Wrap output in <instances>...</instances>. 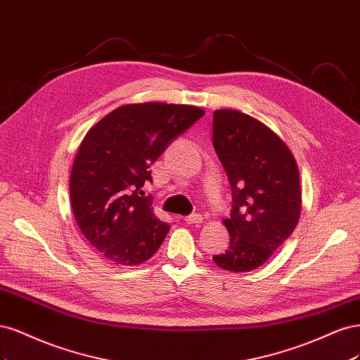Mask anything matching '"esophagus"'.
Returning a JSON list of instances; mask_svg holds the SVG:
<instances>
[{"label": "esophagus", "mask_w": 360, "mask_h": 360, "mask_svg": "<svg viewBox=\"0 0 360 360\" xmlns=\"http://www.w3.org/2000/svg\"><path fill=\"white\" fill-rule=\"evenodd\" d=\"M202 219H203V217L200 214H190L184 218V221L187 224H199V223H202Z\"/></svg>", "instance_id": "esophagus-1"}]
</instances>
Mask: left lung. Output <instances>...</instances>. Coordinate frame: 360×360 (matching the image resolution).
<instances>
[{
  "label": "left lung",
  "mask_w": 360,
  "mask_h": 360,
  "mask_svg": "<svg viewBox=\"0 0 360 360\" xmlns=\"http://www.w3.org/2000/svg\"><path fill=\"white\" fill-rule=\"evenodd\" d=\"M212 145L231 187L229 248L212 260L221 269L250 272L293 233L300 215L299 169L269 127L238 110L214 112Z\"/></svg>",
  "instance_id": "obj_1"
}]
</instances>
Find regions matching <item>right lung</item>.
<instances>
[{"instance_id":"obj_1","label":"right lung","mask_w":360,"mask_h":360,"mask_svg":"<svg viewBox=\"0 0 360 360\" xmlns=\"http://www.w3.org/2000/svg\"><path fill=\"white\" fill-rule=\"evenodd\" d=\"M203 115L185 104H125L86 133L72 169V207L82 235L109 263L141 264L163 243L170 227L142 188L153 182L150 165Z\"/></svg>"}]
</instances>
